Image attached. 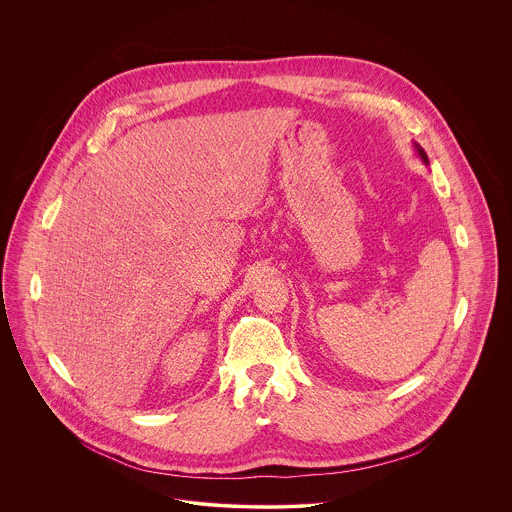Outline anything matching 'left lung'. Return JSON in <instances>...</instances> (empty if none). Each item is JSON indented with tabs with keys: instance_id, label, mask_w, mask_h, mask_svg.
<instances>
[{
	"instance_id": "8db88e82",
	"label": "left lung",
	"mask_w": 512,
	"mask_h": 512,
	"mask_svg": "<svg viewBox=\"0 0 512 512\" xmlns=\"http://www.w3.org/2000/svg\"><path fill=\"white\" fill-rule=\"evenodd\" d=\"M418 153H420V157H422V159L428 163V155H426V151H424V149H422L420 146H418Z\"/></svg>"
}]
</instances>
